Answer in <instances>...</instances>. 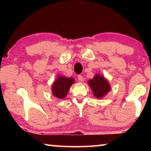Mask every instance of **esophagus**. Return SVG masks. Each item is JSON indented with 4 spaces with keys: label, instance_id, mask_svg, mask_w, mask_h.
Listing matches in <instances>:
<instances>
[{
    "label": "esophagus",
    "instance_id": "1",
    "mask_svg": "<svg viewBox=\"0 0 151 151\" xmlns=\"http://www.w3.org/2000/svg\"><path fill=\"white\" fill-rule=\"evenodd\" d=\"M78 81H80V82H83V76H82V75H78Z\"/></svg>",
    "mask_w": 151,
    "mask_h": 151
}]
</instances>
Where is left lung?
<instances>
[{
  "mask_svg": "<svg viewBox=\"0 0 151 151\" xmlns=\"http://www.w3.org/2000/svg\"><path fill=\"white\" fill-rule=\"evenodd\" d=\"M88 85L93 91V95L97 99L103 98L111 89L108 80L100 74H96L93 78L88 81Z\"/></svg>",
  "mask_w": 151,
  "mask_h": 151,
  "instance_id": "left-lung-1",
  "label": "left lung"
}]
</instances>
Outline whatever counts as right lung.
I'll use <instances>...</instances> for the list:
<instances>
[{
	"label": "right lung",
	"instance_id": "obj_1",
	"mask_svg": "<svg viewBox=\"0 0 151 151\" xmlns=\"http://www.w3.org/2000/svg\"><path fill=\"white\" fill-rule=\"evenodd\" d=\"M75 79L72 77L58 75L52 85L51 91L52 94L57 99H65L67 95L70 86L75 83Z\"/></svg>",
	"mask_w": 151,
	"mask_h": 151
}]
</instances>
